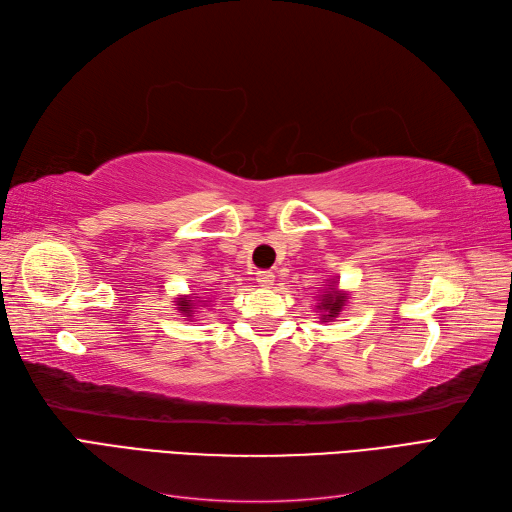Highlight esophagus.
Wrapping results in <instances>:
<instances>
[{
    "instance_id": "34e87169",
    "label": "esophagus",
    "mask_w": 512,
    "mask_h": 512,
    "mask_svg": "<svg viewBox=\"0 0 512 512\" xmlns=\"http://www.w3.org/2000/svg\"><path fill=\"white\" fill-rule=\"evenodd\" d=\"M256 280L262 288H271L275 284V275H273V271H258Z\"/></svg>"
}]
</instances>
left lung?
<instances>
[{"mask_svg":"<svg viewBox=\"0 0 512 512\" xmlns=\"http://www.w3.org/2000/svg\"><path fill=\"white\" fill-rule=\"evenodd\" d=\"M346 301H348V294L344 290H337V286L331 282V288H327V292H324L320 297V303L316 305L322 312L320 320L329 322V320L337 318V314L342 312V307L346 305Z\"/></svg>","mask_w":512,"mask_h":512,"instance_id":"left-lung-1","label":"left lung"}]
</instances>
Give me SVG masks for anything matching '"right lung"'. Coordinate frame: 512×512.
Segmentation results:
<instances>
[{
  "label": "right lung",
  "instance_id": "1",
  "mask_svg": "<svg viewBox=\"0 0 512 512\" xmlns=\"http://www.w3.org/2000/svg\"><path fill=\"white\" fill-rule=\"evenodd\" d=\"M196 299H200V297H196ZM175 303L179 305V312L181 314H185V316H192L194 314L196 303L192 301V297H179Z\"/></svg>",
  "mask_w": 512,
  "mask_h": 512
}]
</instances>
